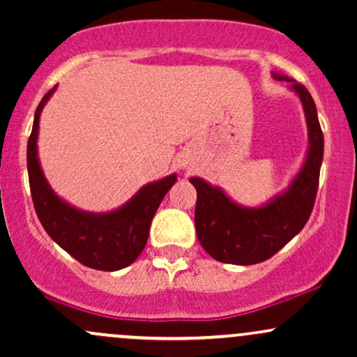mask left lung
Here are the masks:
<instances>
[{
	"instance_id": "left-lung-1",
	"label": "left lung",
	"mask_w": 357,
	"mask_h": 357,
	"mask_svg": "<svg viewBox=\"0 0 357 357\" xmlns=\"http://www.w3.org/2000/svg\"><path fill=\"white\" fill-rule=\"evenodd\" d=\"M273 77L290 82V87L296 90L304 105L309 127V153L289 191L265 206L243 208L233 203L220 188H213L199 178L190 179L198 192L195 208L196 235L202 247L223 264L253 265L275 255L305 227L317 196L324 134L314 99L298 82L277 73Z\"/></svg>"
}]
</instances>
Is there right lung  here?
I'll return each mask as SVG.
<instances>
[{"instance_id":"1","label":"right lung","mask_w":357,"mask_h":357,"mask_svg":"<svg viewBox=\"0 0 357 357\" xmlns=\"http://www.w3.org/2000/svg\"><path fill=\"white\" fill-rule=\"evenodd\" d=\"M53 90L55 87L45 93L36 107L33 129L28 139V179L35 211L50 238L82 265L104 272L121 270L132 264L144 250L151 221L166 192L176 183V174L147 184L124 206L102 215L79 211L61 202L48 186L36 154L40 114Z\"/></svg>"}]
</instances>
